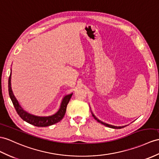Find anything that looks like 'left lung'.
<instances>
[{
	"mask_svg": "<svg viewBox=\"0 0 159 159\" xmlns=\"http://www.w3.org/2000/svg\"><path fill=\"white\" fill-rule=\"evenodd\" d=\"M92 112V111H91ZM92 116L93 117H94V118L96 120V121H97L98 122H99V123H101V124H102V125H105V126H107V127H111V128H113V129H121V128H123V127H125L126 125H123V126H114V125H109V124H107V123H104V122H102V121H100V120H99L98 119H97L96 118V117H95V115L93 114V113L92 112Z\"/></svg>",
	"mask_w": 159,
	"mask_h": 159,
	"instance_id": "8db88e82",
	"label": "left lung"
}]
</instances>
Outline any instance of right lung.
Instances as JSON below:
<instances>
[{
    "mask_svg": "<svg viewBox=\"0 0 159 159\" xmlns=\"http://www.w3.org/2000/svg\"><path fill=\"white\" fill-rule=\"evenodd\" d=\"M11 71L9 78V84H8L9 96L11 101H12L13 104V106L15 107V110L17 111V114L19 115V117L24 120V121L34 126L47 127L49 125L55 124V123L59 122L63 118L64 115L65 114V112H66L67 106L69 102V100H70L71 98L73 93H71L70 94L66 95L63 98L62 102L61 103L59 109L56 113H55L52 115L46 116V117H40V116H36V115L30 114L28 113V112H26L23 109V108L21 107L20 104H19L17 100L15 97V96L13 93L12 89H11Z\"/></svg>",
    "mask_w": 159,
    "mask_h": 159,
    "instance_id": "1",
    "label": "right lung"
}]
</instances>
